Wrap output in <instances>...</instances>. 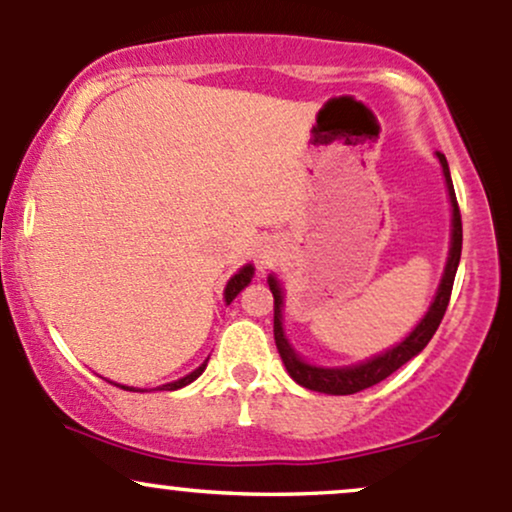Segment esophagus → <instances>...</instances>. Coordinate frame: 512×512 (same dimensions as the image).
Wrapping results in <instances>:
<instances>
[{
	"label": "esophagus",
	"mask_w": 512,
	"mask_h": 512,
	"mask_svg": "<svg viewBox=\"0 0 512 512\" xmlns=\"http://www.w3.org/2000/svg\"><path fill=\"white\" fill-rule=\"evenodd\" d=\"M255 257H257V267L260 269L272 267V264L276 262V257H279V245L272 243V240H264Z\"/></svg>",
	"instance_id": "esophagus-1"
}]
</instances>
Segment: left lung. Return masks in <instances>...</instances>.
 I'll return each mask as SVG.
<instances>
[{"mask_svg": "<svg viewBox=\"0 0 512 512\" xmlns=\"http://www.w3.org/2000/svg\"><path fill=\"white\" fill-rule=\"evenodd\" d=\"M438 158H440V166H443L445 182H448V192L452 202V248L448 257V267H445L443 281H440V289L436 293V301L431 303L426 317L416 325V330L411 332L402 344L395 346V349L385 351L383 356H375L370 358V361L361 363V366H351V368L308 366V363H303L301 358L293 354L289 342H286L284 330H281V289L279 284H276L274 276H269V291H272L274 296V342L286 370H289V375L298 385L308 387V390H315V392H327V395H354V392H361L366 390V387L378 385L380 380L387 378V375H392L397 368H402L404 363L411 361L419 351H424V346L431 342V337L436 334L440 320H443L445 310H448L452 284H455V274H457V264H460V255H462L460 207H457V197H455V187H452V180H450L448 161H445V156L440 154V151H438Z\"/></svg>", "mask_w": 512, "mask_h": 512, "instance_id": "left-lung-1", "label": "left lung"}]
</instances>
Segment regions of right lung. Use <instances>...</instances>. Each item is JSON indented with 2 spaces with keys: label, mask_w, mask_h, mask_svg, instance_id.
I'll use <instances>...</instances> for the list:
<instances>
[{
  "label": "right lung",
  "mask_w": 512,
  "mask_h": 512,
  "mask_svg": "<svg viewBox=\"0 0 512 512\" xmlns=\"http://www.w3.org/2000/svg\"><path fill=\"white\" fill-rule=\"evenodd\" d=\"M250 279H252V264H248V267H243L240 269V272L233 276L231 281H228V286H226V303H231L233 298L238 296L240 291L245 289V286L250 284ZM204 368H207V363H202V366H199L197 370H192L190 375H185V378H180V380H175V383H168V385H163L161 390H178V387H185L187 383H192V380L195 378H199V375L204 373ZM122 390H129V387H122Z\"/></svg>",
  "instance_id": "1"
}]
</instances>
